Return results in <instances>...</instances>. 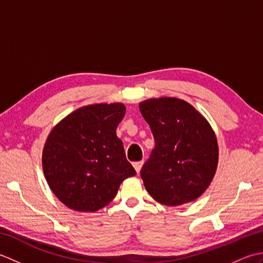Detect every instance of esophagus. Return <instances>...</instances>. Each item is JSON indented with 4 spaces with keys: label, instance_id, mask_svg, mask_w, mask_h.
I'll return each mask as SVG.
<instances>
[{
    "label": "esophagus",
    "instance_id": "obj_1",
    "mask_svg": "<svg viewBox=\"0 0 263 263\" xmlns=\"http://www.w3.org/2000/svg\"><path fill=\"white\" fill-rule=\"evenodd\" d=\"M132 165H133V167H135V170L137 171V173H140L141 167L143 165V161H135V163H133Z\"/></svg>",
    "mask_w": 263,
    "mask_h": 263
}]
</instances>
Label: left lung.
I'll use <instances>...</instances> for the list:
<instances>
[{
  "label": "left lung",
  "mask_w": 263,
  "mask_h": 263,
  "mask_svg": "<svg viewBox=\"0 0 263 263\" xmlns=\"http://www.w3.org/2000/svg\"><path fill=\"white\" fill-rule=\"evenodd\" d=\"M152 128L155 148L140 175L147 191L165 205L199 198L218 165V143L210 124L192 105L174 97L139 104Z\"/></svg>",
  "instance_id": "1"
}]
</instances>
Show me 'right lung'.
I'll return each instance as SVG.
<instances>
[{
    "mask_svg": "<svg viewBox=\"0 0 263 263\" xmlns=\"http://www.w3.org/2000/svg\"><path fill=\"white\" fill-rule=\"evenodd\" d=\"M124 115L121 103L89 105L72 111L49 133L43 171L53 193L70 209H102L121 183L137 174L116 136Z\"/></svg>",
    "mask_w": 263,
    "mask_h": 263,
    "instance_id": "1",
    "label": "right lung"
}]
</instances>
